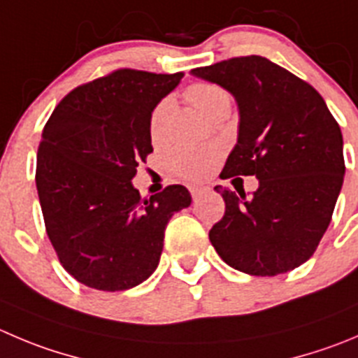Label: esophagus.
Returning a JSON list of instances; mask_svg holds the SVG:
<instances>
[{
    "label": "esophagus",
    "mask_w": 358,
    "mask_h": 358,
    "mask_svg": "<svg viewBox=\"0 0 358 358\" xmlns=\"http://www.w3.org/2000/svg\"><path fill=\"white\" fill-rule=\"evenodd\" d=\"M206 192H207L206 186H189V193H192L193 200L200 199V196H202Z\"/></svg>",
    "instance_id": "esophagus-1"
}]
</instances>
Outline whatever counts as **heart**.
I'll list each match as a JSON object with an SVG mask.
<instances>
[{
  "label": "heart",
  "instance_id": "1",
  "mask_svg": "<svg viewBox=\"0 0 358 358\" xmlns=\"http://www.w3.org/2000/svg\"><path fill=\"white\" fill-rule=\"evenodd\" d=\"M185 98L210 121H214L220 115L228 114V110L232 107L230 93L223 86L209 83V80H199V83L189 84L185 90ZM172 108L173 103L170 98H163L152 108L151 117H149V137L155 145L165 142ZM217 156H220V149L216 148L173 149L166 158V166L177 177H182L188 181H199L210 172Z\"/></svg>",
  "mask_w": 358,
  "mask_h": 358
}]
</instances>
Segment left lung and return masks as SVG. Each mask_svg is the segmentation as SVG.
<instances>
[{"label":"left lung","instance_id":"1","mask_svg":"<svg viewBox=\"0 0 358 358\" xmlns=\"http://www.w3.org/2000/svg\"><path fill=\"white\" fill-rule=\"evenodd\" d=\"M192 73L223 86L239 105V138L220 177H258L250 199L214 188L224 214L209 230L210 244L246 274L294 271L316 251L341 192L338 121L311 84L267 57H230Z\"/></svg>","mask_w":358,"mask_h":358}]
</instances>
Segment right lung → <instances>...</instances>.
Here are the masks:
<instances>
[{
	"instance_id": "right-lung-1",
	"label": "right lung",
	"mask_w": 358,
	"mask_h": 358,
	"mask_svg": "<svg viewBox=\"0 0 358 358\" xmlns=\"http://www.w3.org/2000/svg\"><path fill=\"white\" fill-rule=\"evenodd\" d=\"M182 75L117 68L71 90L43 128L35 179L47 236L64 271L86 287L121 292L145 281L166 223L192 203L181 185L149 199L131 185L152 152V108Z\"/></svg>"
}]
</instances>
